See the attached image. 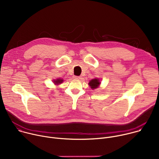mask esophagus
Instances as JSON below:
<instances>
[{
  "label": "esophagus",
  "instance_id": "1",
  "mask_svg": "<svg viewBox=\"0 0 159 159\" xmlns=\"http://www.w3.org/2000/svg\"><path fill=\"white\" fill-rule=\"evenodd\" d=\"M74 78L76 80H79L81 79V77L80 76H74Z\"/></svg>",
  "mask_w": 159,
  "mask_h": 159
}]
</instances>
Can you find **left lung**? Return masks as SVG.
I'll return each instance as SVG.
<instances>
[{
	"label": "left lung",
	"instance_id": "obj_1",
	"mask_svg": "<svg viewBox=\"0 0 159 159\" xmlns=\"http://www.w3.org/2000/svg\"><path fill=\"white\" fill-rule=\"evenodd\" d=\"M100 83L101 82H99V80L98 79H93L90 80V82L89 83V84L90 86V87H91V89H94L99 85Z\"/></svg>",
	"mask_w": 159,
	"mask_h": 159
}]
</instances>
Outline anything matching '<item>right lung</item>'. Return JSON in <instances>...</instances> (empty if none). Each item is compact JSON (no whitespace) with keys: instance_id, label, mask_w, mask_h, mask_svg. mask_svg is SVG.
I'll use <instances>...</instances> for the list:
<instances>
[{"instance_id":"1","label":"right lung","mask_w":159,"mask_h":159,"mask_svg":"<svg viewBox=\"0 0 159 159\" xmlns=\"http://www.w3.org/2000/svg\"><path fill=\"white\" fill-rule=\"evenodd\" d=\"M63 81V79H57L56 80H54V82H55V84H61Z\"/></svg>"}]
</instances>
